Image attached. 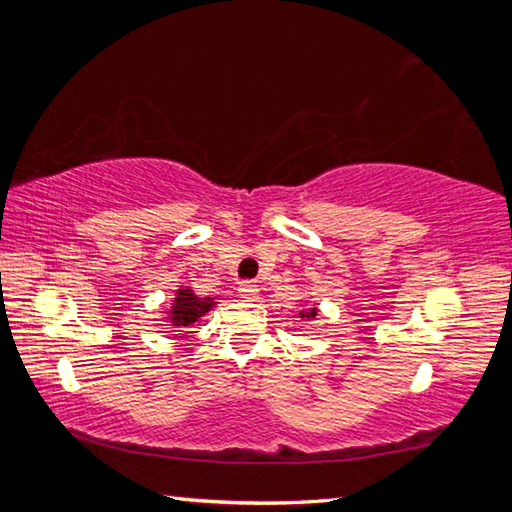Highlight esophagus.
<instances>
[{"label": "esophagus", "mask_w": 512, "mask_h": 512, "mask_svg": "<svg viewBox=\"0 0 512 512\" xmlns=\"http://www.w3.org/2000/svg\"><path fill=\"white\" fill-rule=\"evenodd\" d=\"M239 296L246 300H257L259 298V287L255 282H241L239 284Z\"/></svg>", "instance_id": "1"}]
</instances>
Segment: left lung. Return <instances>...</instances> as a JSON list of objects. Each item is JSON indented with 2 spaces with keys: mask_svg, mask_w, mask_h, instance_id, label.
Instances as JSON below:
<instances>
[{
  "mask_svg": "<svg viewBox=\"0 0 512 512\" xmlns=\"http://www.w3.org/2000/svg\"><path fill=\"white\" fill-rule=\"evenodd\" d=\"M316 314H318V309H316V307H309V309H300L298 316L309 320V318H316Z\"/></svg>",
  "mask_w": 512,
  "mask_h": 512,
  "instance_id": "1",
  "label": "left lung"
}]
</instances>
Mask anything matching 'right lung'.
Returning <instances> with one entry per match:
<instances>
[{"label":"right lung","instance_id":"1","mask_svg":"<svg viewBox=\"0 0 512 512\" xmlns=\"http://www.w3.org/2000/svg\"><path fill=\"white\" fill-rule=\"evenodd\" d=\"M216 305V298L210 296H196L194 289L189 287H180L176 289V298L171 300V307L164 311V320L171 323L173 327H189L201 320L207 311H212Z\"/></svg>","mask_w":512,"mask_h":512}]
</instances>
